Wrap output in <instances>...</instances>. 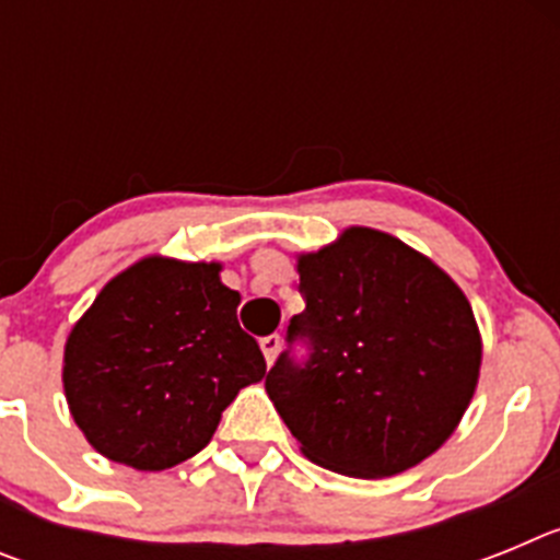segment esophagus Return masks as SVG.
<instances>
[{
  "instance_id": "1",
  "label": "esophagus",
  "mask_w": 560,
  "mask_h": 560,
  "mask_svg": "<svg viewBox=\"0 0 560 560\" xmlns=\"http://www.w3.org/2000/svg\"><path fill=\"white\" fill-rule=\"evenodd\" d=\"M260 350H264V355H266V361H275L277 359V353H280V336L277 334H269L266 336V339H260Z\"/></svg>"
}]
</instances>
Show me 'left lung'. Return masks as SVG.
I'll list each match as a JSON object with an SVG mask.
<instances>
[{"label":"left lung","mask_w":560,"mask_h":560,"mask_svg":"<svg viewBox=\"0 0 560 560\" xmlns=\"http://www.w3.org/2000/svg\"><path fill=\"white\" fill-rule=\"evenodd\" d=\"M305 368L289 353L266 393L311 463L361 479L395 477L438 452L471 404L482 336L471 303L434 260L389 232L348 226L296 255Z\"/></svg>","instance_id":"obj_1"}]
</instances>
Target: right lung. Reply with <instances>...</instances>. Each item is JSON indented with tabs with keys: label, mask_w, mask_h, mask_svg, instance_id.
I'll use <instances>...</instances> for the list:
<instances>
[{
	"label": "right lung",
	"mask_w": 560,
	"mask_h": 560,
	"mask_svg": "<svg viewBox=\"0 0 560 560\" xmlns=\"http://www.w3.org/2000/svg\"><path fill=\"white\" fill-rule=\"evenodd\" d=\"M221 264L148 255L114 275L63 345V395L89 446L137 471L199 454L266 375Z\"/></svg>",
	"instance_id": "right-lung-1"
}]
</instances>
